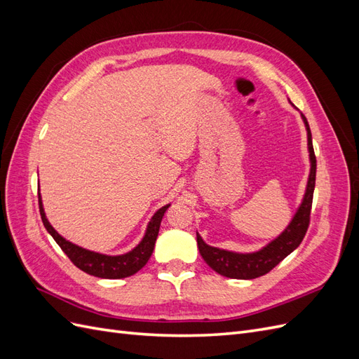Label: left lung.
I'll return each instance as SVG.
<instances>
[{
	"label": "left lung",
	"instance_id": "1",
	"mask_svg": "<svg viewBox=\"0 0 359 359\" xmlns=\"http://www.w3.org/2000/svg\"><path fill=\"white\" fill-rule=\"evenodd\" d=\"M301 116L307 130L310 175H309L306 193H304L301 205L298 206L295 215L292 217V220L287 224L286 229L281 232L276 240L268 243L265 247L257 250V252H252V253L229 252V250L208 245L202 240V236L196 232L201 256L203 257L205 262L220 276H224L227 278H238V280H252L260 276H265L274 266H277L286 256H289L293 250L301 244L304 236H306L309 223H310L314 182H316V157H314L311 132L307 123V118L302 114Z\"/></svg>",
	"mask_w": 359,
	"mask_h": 359
}]
</instances>
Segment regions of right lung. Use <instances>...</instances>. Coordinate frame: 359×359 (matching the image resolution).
<instances>
[{"instance_id":"add662e5","label":"right lung","mask_w":359,"mask_h":359,"mask_svg":"<svg viewBox=\"0 0 359 359\" xmlns=\"http://www.w3.org/2000/svg\"><path fill=\"white\" fill-rule=\"evenodd\" d=\"M169 206H170V203L161 206V208L158 211H156V214L151 217L142 241H140L133 250H130V252H127L124 255L109 256V255L91 252V250H86L83 247L76 245V244L67 241L64 236H61L55 229H53L52 224L48 222L45 210H43L41 196L39 194L40 215H41L43 224H45V227H46V231L52 235L53 240L57 241V244L61 247L62 252L69 256V259L76 266L82 269L83 273L94 276V277H99V278H126V277L136 274L139 269H142L147 265L151 255H153L161 219H163V215H165V212L168 211Z\"/></svg>"}]
</instances>
